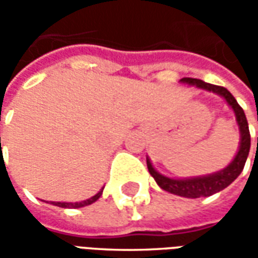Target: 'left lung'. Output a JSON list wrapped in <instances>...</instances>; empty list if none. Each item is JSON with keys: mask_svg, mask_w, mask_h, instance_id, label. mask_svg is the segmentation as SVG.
<instances>
[{"mask_svg": "<svg viewBox=\"0 0 258 258\" xmlns=\"http://www.w3.org/2000/svg\"><path fill=\"white\" fill-rule=\"evenodd\" d=\"M181 81L222 96L227 101L228 105L232 107L233 113H235V117H236V123L239 125V133H240V142H239L238 153L235 155L232 162L229 163L227 167L221 170V171L209 174V175H202V177H194V178L184 179L168 178L166 175H162L160 173H157L156 170L153 168V166H152L151 160L146 159V164H148L149 173H151V175L155 178L157 185L162 189L167 190L170 194L178 195V196L196 199V198H202V196H211V195L217 194L220 190L225 189L228 185L232 184L233 181L239 177V174L242 173V170L244 167V163H246V159L249 156L250 151L249 124H247V120H246V116H244L243 109L239 106L236 99L233 98L232 94L227 88L220 87V85L209 84V83H205L202 80L190 79V77L181 79Z\"/></svg>", "mask_w": 258, "mask_h": 258, "instance_id": "8db88e82", "label": "left lung"}]
</instances>
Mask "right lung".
Segmentation results:
<instances>
[{
  "label": "right lung",
  "instance_id": "1",
  "mask_svg": "<svg viewBox=\"0 0 258 258\" xmlns=\"http://www.w3.org/2000/svg\"><path fill=\"white\" fill-rule=\"evenodd\" d=\"M102 192H103V188H102V189L99 190V192H98L95 196H92V198H90V199H87V200H83V202H76V203H66V202H52L51 205L58 206V207H64V209H79V207H84V206L92 205L94 202H96V200L101 198Z\"/></svg>",
  "mask_w": 258,
  "mask_h": 258
}]
</instances>
